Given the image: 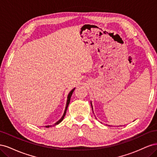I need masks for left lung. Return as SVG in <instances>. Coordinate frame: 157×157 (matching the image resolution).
Masks as SVG:
<instances>
[{"mask_svg": "<svg viewBox=\"0 0 157 157\" xmlns=\"http://www.w3.org/2000/svg\"><path fill=\"white\" fill-rule=\"evenodd\" d=\"M91 105H92V103H91Z\"/></svg>", "mask_w": 157, "mask_h": 157, "instance_id": "8db88e82", "label": "left lung"}]
</instances>
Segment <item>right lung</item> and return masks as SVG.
<instances>
[{"instance_id":"right-lung-1","label":"right lung","mask_w":157,"mask_h":157,"mask_svg":"<svg viewBox=\"0 0 157 157\" xmlns=\"http://www.w3.org/2000/svg\"><path fill=\"white\" fill-rule=\"evenodd\" d=\"M75 88H73L72 90H71V91L69 93V94H68V96H67V103H66V107H65V111H64V113H63V116H62V117H61L60 119L58 121H57L55 124H54V125H57V124H59V123L62 121L63 120V118H64V117H65V114H66V112H67V107H68V106H69V103H70V100H71V96H72V94H73V92H74V90H75ZM52 126H46V128H49V127H51Z\"/></svg>"}]
</instances>
